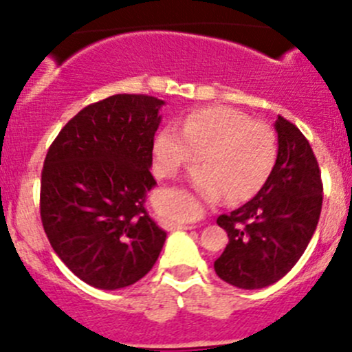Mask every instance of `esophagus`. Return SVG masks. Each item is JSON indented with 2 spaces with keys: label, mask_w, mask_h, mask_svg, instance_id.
I'll return each mask as SVG.
<instances>
[{
  "label": "esophagus",
  "mask_w": 352,
  "mask_h": 352,
  "mask_svg": "<svg viewBox=\"0 0 352 352\" xmlns=\"http://www.w3.org/2000/svg\"><path fill=\"white\" fill-rule=\"evenodd\" d=\"M172 228L173 230H192V228H196V226H194V225H182V223H177V225H173Z\"/></svg>",
  "instance_id": "esophagus-1"
}]
</instances>
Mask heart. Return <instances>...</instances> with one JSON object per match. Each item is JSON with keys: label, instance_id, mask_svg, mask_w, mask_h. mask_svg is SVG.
Here are the masks:
<instances>
[{"label": "heart", "instance_id": "1", "mask_svg": "<svg viewBox=\"0 0 352 352\" xmlns=\"http://www.w3.org/2000/svg\"><path fill=\"white\" fill-rule=\"evenodd\" d=\"M156 172L173 177L196 165L192 184L202 196L232 201L254 197L271 177L278 162V138L267 124L232 107H206L184 119L182 131L168 124L153 141Z\"/></svg>", "mask_w": 352, "mask_h": 352}]
</instances>
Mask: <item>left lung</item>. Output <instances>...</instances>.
I'll use <instances>...</instances> for the list:
<instances>
[{
    "label": "left lung",
    "mask_w": 352,
    "mask_h": 352,
    "mask_svg": "<svg viewBox=\"0 0 352 352\" xmlns=\"http://www.w3.org/2000/svg\"><path fill=\"white\" fill-rule=\"evenodd\" d=\"M278 162L271 177L242 208L216 223L230 242L214 271L240 289L274 285L300 261L318 225L322 179L310 143L294 124L278 116Z\"/></svg>",
    "instance_id": "8db88e82"
}]
</instances>
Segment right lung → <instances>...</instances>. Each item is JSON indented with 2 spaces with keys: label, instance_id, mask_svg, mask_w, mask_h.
Segmentation results:
<instances>
[{
  "label": "right lung",
  "instance_id": "1",
  "mask_svg": "<svg viewBox=\"0 0 352 352\" xmlns=\"http://www.w3.org/2000/svg\"><path fill=\"white\" fill-rule=\"evenodd\" d=\"M163 105L148 95H112L80 110L45 155V235L67 269L98 289L140 281L165 243L144 208L156 186L150 168Z\"/></svg>",
  "mask_w": 352,
  "mask_h": 352
}]
</instances>
